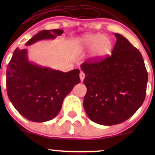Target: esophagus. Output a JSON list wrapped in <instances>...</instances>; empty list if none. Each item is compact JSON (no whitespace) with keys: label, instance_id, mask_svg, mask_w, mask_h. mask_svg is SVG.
I'll use <instances>...</instances> for the list:
<instances>
[{"label":"esophagus","instance_id":"obj_1","mask_svg":"<svg viewBox=\"0 0 155 155\" xmlns=\"http://www.w3.org/2000/svg\"><path fill=\"white\" fill-rule=\"evenodd\" d=\"M79 77H80V80H81V81H83V80L84 79V78H85V74H84V73L82 72V71L80 72V74H79Z\"/></svg>","mask_w":155,"mask_h":155}]
</instances>
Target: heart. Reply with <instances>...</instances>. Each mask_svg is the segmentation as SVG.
<instances>
[{
  "instance_id": "1",
  "label": "heart",
  "mask_w": 155,
  "mask_h": 155,
  "mask_svg": "<svg viewBox=\"0 0 155 155\" xmlns=\"http://www.w3.org/2000/svg\"><path fill=\"white\" fill-rule=\"evenodd\" d=\"M79 44L84 50L91 49V56L97 59L107 56L112 49L111 38L105 35L86 34L80 38Z\"/></svg>"
}]
</instances>
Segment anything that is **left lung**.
I'll return each instance as SVG.
<instances>
[{"label": "left lung", "instance_id": "8db88e82", "mask_svg": "<svg viewBox=\"0 0 155 155\" xmlns=\"http://www.w3.org/2000/svg\"><path fill=\"white\" fill-rule=\"evenodd\" d=\"M111 56L81 65L86 77L83 106L89 118L102 125L122 123L144 101L148 74L141 54L127 38L114 33Z\"/></svg>", "mask_w": 155, "mask_h": 155}]
</instances>
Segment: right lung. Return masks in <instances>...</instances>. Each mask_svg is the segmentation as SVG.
I'll use <instances>...</instances> for the list:
<instances>
[{
	"label": "right lung",
	"mask_w": 155,
	"mask_h": 155,
	"mask_svg": "<svg viewBox=\"0 0 155 155\" xmlns=\"http://www.w3.org/2000/svg\"><path fill=\"white\" fill-rule=\"evenodd\" d=\"M63 30H44L25 44L54 39ZM79 69L64 73L29 60L27 49L17 48L6 70L8 97L14 107L27 120L44 122L54 119L61 110L65 96L80 82Z\"/></svg>",
	"instance_id": "1"
}]
</instances>
